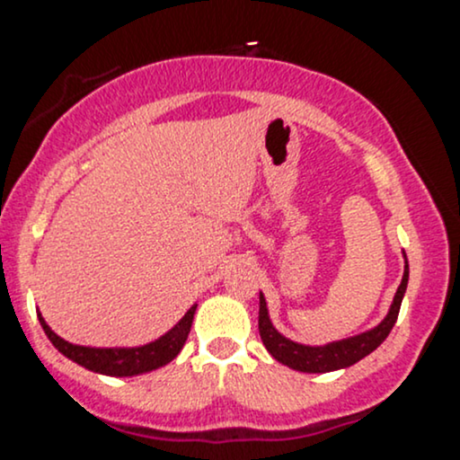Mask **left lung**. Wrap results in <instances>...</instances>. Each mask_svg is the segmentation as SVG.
I'll list each match as a JSON object with an SVG mask.
<instances>
[{"instance_id": "left-lung-1", "label": "left lung", "mask_w": 460, "mask_h": 460, "mask_svg": "<svg viewBox=\"0 0 460 460\" xmlns=\"http://www.w3.org/2000/svg\"><path fill=\"white\" fill-rule=\"evenodd\" d=\"M409 280V265L405 261V274H402L401 285H398L394 302H392V308L385 317L375 330L364 332V334L353 336V339L330 342L325 347H306L297 345L289 339H285L283 334H279L272 325V321L268 317V306H265V297L259 296V334H261V341L272 356L279 359V362L287 364L289 368L302 370V373H330V370H339L345 367H351V364L359 362L362 358H367L368 353H373L377 347L388 339L390 330L394 328L398 311H401L402 296H405Z\"/></svg>"}]
</instances>
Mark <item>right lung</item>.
<instances>
[{"mask_svg":"<svg viewBox=\"0 0 460 460\" xmlns=\"http://www.w3.org/2000/svg\"><path fill=\"white\" fill-rule=\"evenodd\" d=\"M197 304L181 317L180 323L173 330H169L163 339L149 342L143 347H132V349H93V347H81L72 345V342L59 339L55 332L44 323L40 319V325L44 334L49 336V341L53 342L55 349L64 353L66 358H70L72 362L81 364V367L93 370V373L111 375V377H132V375L147 373L158 367H164L173 359L177 353L181 351L184 342L188 339V332H190L192 317H195Z\"/></svg>","mask_w":460,"mask_h":460,"instance_id":"right-lung-1","label":"right lung"}]
</instances>
